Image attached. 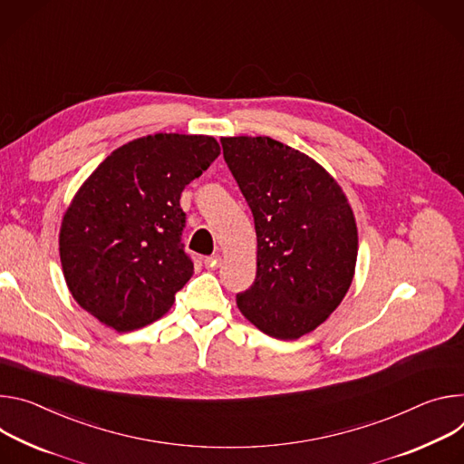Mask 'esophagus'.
<instances>
[{
    "label": "esophagus",
    "mask_w": 464,
    "mask_h": 464,
    "mask_svg": "<svg viewBox=\"0 0 464 464\" xmlns=\"http://www.w3.org/2000/svg\"><path fill=\"white\" fill-rule=\"evenodd\" d=\"M219 264H221V258H219L218 254H216V256H210V258H206V260H204L206 269H218V267H219Z\"/></svg>",
    "instance_id": "1"
}]
</instances>
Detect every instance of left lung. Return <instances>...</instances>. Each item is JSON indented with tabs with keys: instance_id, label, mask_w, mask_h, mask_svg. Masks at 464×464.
<instances>
[{
	"instance_id": "8db88e82",
	"label": "left lung",
	"mask_w": 464,
	"mask_h": 464,
	"mask_svg": "<svg viewBox=\"0 0 464 464\" xmlns=\"http://www.w3.org/2000/svg\"><path fill=\"white\" fill-rule=\"evenodd\" d=\"M223 157L254 218V284L236 296L264 334L298 339L323 324L355 271L357 227L335 179L269 136L221 138Z\"/></svg>"
}]
</instances>
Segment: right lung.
Listing matches in <instances>:
<instances>
[{"instance_id": "right-lung-1", "label": "right lung", "mask_w": 464, "mask_h": 464, "mask_svg": "<svg viewBox=\"0 0 464 464\" xmlns=\"http://www.w3.org/2000/svg\"><path fill=\"white\" fill-rule=\"evenodd\" d=\"M219 154L212 136L160 132L118 147L97 166L59 236L63 273L82 310L116 332L169 310L193 275L180 243V193Z\"/></svg>"}]
</instances>
